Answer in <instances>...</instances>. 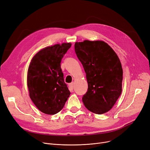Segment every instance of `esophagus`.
Segmentation results:
<instances>
[{
  "label": "esophagus",
  "mask_w": 150,
  "mask_h": 150,
  "mask_svg": "<svg viewBox=\"0 0 150 150\" xmlns=\"http://www.w3.org/2000/svg\"><path fill=\"white\" fill-rule=\"evenodd\" d=\"M69 87L71 90H73V87H74V82H71L69 84Z\"/></svg>",
  "instance_id": "34e87169"
}]
</instances>
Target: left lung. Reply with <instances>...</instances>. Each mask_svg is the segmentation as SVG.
Here are the masks:
<instances>
[{
  "mask_svg": "<svg viewBox=\"0 0 150 150\" xmlns=\"http://www.w3.org/2000/svg\"><path fill=\"white\" fill-rule=\"evenodd\" d=\"M74 49L88 82L82 97L84 105L96 114L108 112L122 91L123 69L118 57L103 41L76 42Z\"/></svg>",
  "mask_w": 150,
  "mask_h": 150,
  "instance_id": "left-lung-1",
  "label": "left lung"
}]
</instances>
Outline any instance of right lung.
<instances>
[{
    "mask_svg": "<svg viewBox=\"0 0 150 150\" xmlns=\"http://www.w3.org/2000/svg\"><path fill=\"white\" fill-rule=\"evenodd\" d=\"M71 46V43H63L45 47L31 61L27 86L32 102L42 113L54 115L59 112L71 94L60 65Z\"/></svg>",
    "mask_w": 150,
    "mask_h": 150,
    "instance_id": "add662e5",
    "label": "right lung"
}]
</instances>
